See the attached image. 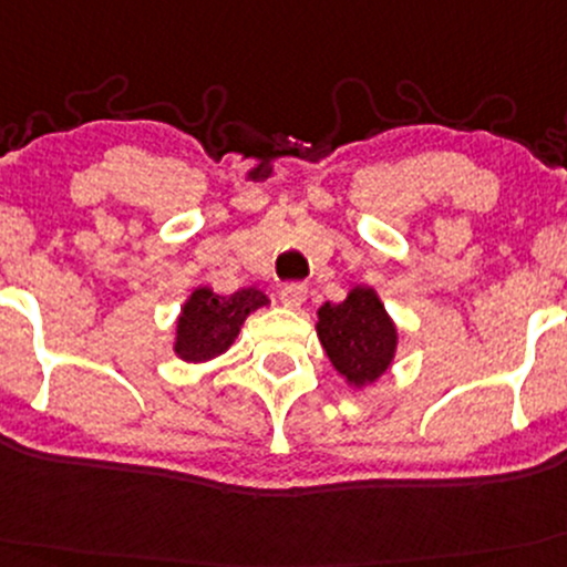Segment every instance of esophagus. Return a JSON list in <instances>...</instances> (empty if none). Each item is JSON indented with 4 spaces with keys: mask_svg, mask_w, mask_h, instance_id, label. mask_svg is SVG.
<instances>
[{
    "mask_svg": "<svg viewBox=\"0 0 567 567\" xmlns=\"http://www.w3.org/2000/svg\"><path fill=\"white\" fill-rule=\"evenodd\" d=\"M306 296H309V288L303 282H290L279 290V301L288 306V309H298L306 301Z\"/></svg>",
    "mask_w": 567,
    "mask_h": 567,
    "instance_id": "1",
    "label": "esophagus"
}]
</instances>
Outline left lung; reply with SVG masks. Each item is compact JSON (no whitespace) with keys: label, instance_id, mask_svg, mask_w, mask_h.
I'll return each mask as SVG.
<instances>
[{"label":"left lung","instance_id":"obj_1","mask_svg":"<svg viewBox=\"0 0 567 567\" xmlns=\"http://www.w3.org/2000/svg\"><path fill=\"white\" fill-rule=\"evenodd\" d=\"M327 357L351 385H367L393 361L395 327L370 288H353L343 303H324L317 324Z\"/></svg>","mask_w":567,"mask_h":567}]
</instances>
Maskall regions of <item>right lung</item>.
Returning <instances> with one entry per match:
<instances>
[{"instance_id": "add662e5", "label": "right lung", "mask_w": 567, "mask_h": 567, "mask_svg": "<svg viewBox=\"0 0 567 567\" xmlns=\"http://www.w3.org/2000/svg\"><path fill=\"white\" fill-rule=\"evenodd\" d=\"M266 303L261 290H237L231 296H216L200 288L184 303L176 324V353L184 361H208L224 353L240 332L250 311Z\"/></svg>"}]
</instances>
